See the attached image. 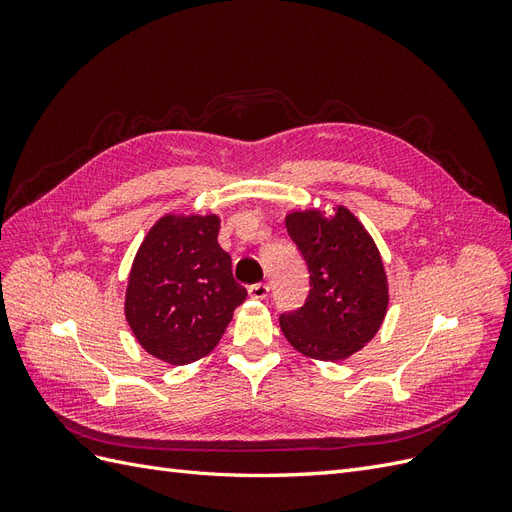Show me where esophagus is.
Returning <instances> with one entry per match:
<instances>
[{"label":"esophagus","instance_id":"esophagus-1","mask_svg":"<svg viewBox=\"0 0 512 512\" xmlns=\"http://www.w3.org/2000/svg\"><path fill=\"white\" fill-rule=\"evenodd\" d=\"M247 292H250L252 299L262 301V299L269 297V286L267 284H252L250 288H247Z\"/></svg>","mask_w":512,"mask_h":512}]
</instances>
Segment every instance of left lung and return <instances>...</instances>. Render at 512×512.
I'll return each instance as SVG.
<instances>
[{
    "instance_id": "8db88e82",
    "label": "left lung",
    "mask_w": 512,
    "mask_h": 512,
    "mask_svg": "<svg viewBox=\"0 0 512 512\" xmlns=\"http://www.w3.org/2000/svg\"><path fill=\"white\" fill-rule=\"evenodd\" d=\"M309 269V297L282 314L288 344L316 361H344L380 331L389 309V280L376 241L356 215L335 205L290 209L284 218Z\"/></svg>"
}]
</instances>
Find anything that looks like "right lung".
Instances as JSON below:
<instances>
[{
	"label": "right lung",
	"mask_w": 512,
	"mask_h": 512,
	"mask_svg": "<svg viewBox=\"0 0 512 512\" xmlns=\"http://www.w3.org/2000/svg\"><path fill=\"white\" fill-rule=\"evenodd\" d=\"M218 232V213H166L136 250L123 314L136 342L158 361L205 359L247 297Z\"/></svg>",
	"instance_id": "obj_1"
}]
</instances>
